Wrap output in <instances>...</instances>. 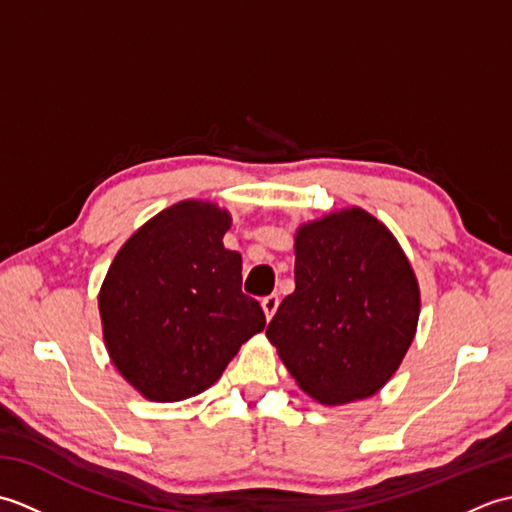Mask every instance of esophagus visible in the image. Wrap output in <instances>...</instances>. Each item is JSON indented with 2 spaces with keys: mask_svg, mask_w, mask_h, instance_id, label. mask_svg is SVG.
I'll return each mask as SVG.
<instances>
[{
  "mask_svg": "<svg viewBox=\"0 0 512 512\" xmlns=\"http://www.w3.org/2000/svg\"><path fill=\"white\" fill-rule=\"evenodd\" d=\"M262 308L266 312V319H273V314L277 312L279 308V297L277 295H268L262 299Z\"/></svg>",
  "mask_w": 512,
  "mask_h": 512,
  "instance_id": "1",
  "label": "esophagus"
}]
</instances>
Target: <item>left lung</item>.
Listing matches in <instances>:
<instances>
[{"label": "left lung", "instance_id": "8db88e82", "mask_svg": "<svg viewBox=\"0 0 512 512\" xmlns=\"http://www.w3.org/2000/svg\"><path fill=\"white\" fill-rule=\"evenodd\" d=\"M418 314V281L396 237L363 209H347L297 231L295 292L266 336L306 394L343 405L394 376Z\"/></svg>", "mask_w": 512, "mask_h": 512}]
</instances>
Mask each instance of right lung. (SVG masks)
Masks as SVG:
<instances>
[{
	"mask_svg": "<svg viewBox=\"0 0 512 512\" xmlns=\"http://www.w3.org/2000/svg\"><path fill=\"white\" fill-rule=\"evenodd\" d=\"M228 226L231 215L215 204H173L107 270L99 295L107 352L149 400L198 396L264 330L262 306L242 292V255L222 244Z\"/></svg>",
	"mask_w": 512,
	"mask_h": 512,
	"instance_id": "1",
	"label": "right lung"
}]
</instances>
